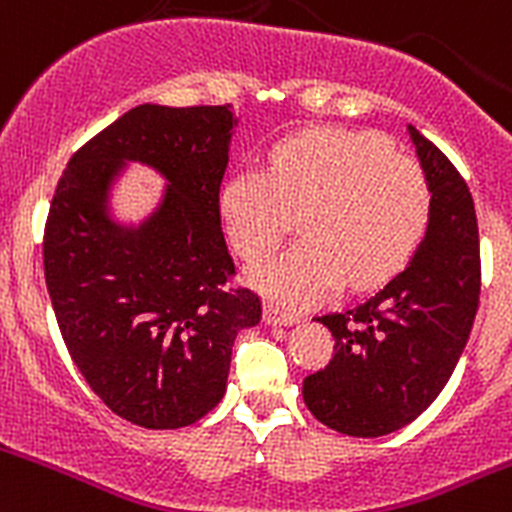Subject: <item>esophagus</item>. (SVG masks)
Instances as JSON below:
<instances>
[{
	"mask_svg": "<svg viewBox=\"0 0 512 512\" xmlns=\"http://www.w3.org/2000/svg\"><path fill=\"white\" fill-rule=\"evenodd\" d=\"M265 322L267 325H295L297 315L280 310L275 305H265Z\"/></svg>",
	"mask_w": 512,
	"mask_h": 512,
	"instance_id": "obj_1",
	"label": "esophagus"
}]
</instances>
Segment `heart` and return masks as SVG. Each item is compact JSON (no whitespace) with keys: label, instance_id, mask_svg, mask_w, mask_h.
I'll return each mask as SVG.
<instances>
[{"label":"heart","instance_id":"obj_1","mask_svg":"<svg viewBox=\"0 0 512 512\" xmlns=\"http://www.w3.org/2000/svg\"><path fill=\"white\" fill-rule=\"evenodd\" d=\"M232 245L262 260L295 227L297 245L252 270V282L285 305H312L347 280L370 287L405 265L423 240L430 190L415 160L370 132L322 130L287 137L265 167L242 165L220 190Z\"/></svg>","mask_w":512,"mask_h":512}]
</instances>
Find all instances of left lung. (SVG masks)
<instances>
[{
    "mask_svg": "<svg viewBox=\"0 0 512 512\" xmlns=\"http://www.w3.org/2000/svg\"><path fill=\"white\" fill-rule=\"evenodd\" d=\"M430 190L428 232L413 260L352 310L317 317L335 337L332 360L302 382L327 428L380 438L413 423L453 375L480 300L473 195L453 162L408 127Z\"/></svg>",
    "mask_w": 512,
    "mask_h": 512,
    "instance_id": "left-lung-1",
    "label": "left lung"
}]
</instances>
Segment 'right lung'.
Listing matches in <instances>:
<instances>
[{
  "label": "right lung",
  "mask_w": 512,
  "mask_h": 512,
  "mask_svg": "<svg viewBox=\"0 0 512 512\" xmlns=\"http://www.w3.org/2000/svg\"><path fill=\"white\" fill-rule=\"evenodd\" d=\"M232 104H140L79 147L44 225V280L74 365L99 400L147 430L187 428L227 390L232 345L262 317L220 225ZM124 161L171 182L140 228L108 220Z\"/></svg>",
  "instance_id": "obj_1"
}]
</instances>
